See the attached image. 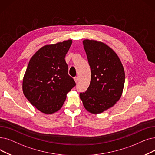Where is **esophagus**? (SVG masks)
<instances>
[{
	"label": "esophagus",
	"instance_id": "obj_1",
	"mask_svg": "<svg viewBox=\"0 0 155 155\" xmlns=\"http://www.w3.org/2000/svg\"><path fill=\"white\" fill-rule=\"evenodd\" d=\"M74 80H75V82L77 84V83H78V78L77 77H75V78H74Z\"/></svg>",
	"mask_w": 155,
	"mask_h": 155
}]
</instances>
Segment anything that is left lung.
<instances>
[{
  "label": "left lung",
  "instance_id": "obj_1",
  "mask_svg": "<svg viewBox=\"0 0 155 155\" xmlns=\"http://www.w3.org/2000/svg\"><path fill=\"white\" fill-rule=\"evenodd\" d=\"M84 48L91 67L90 85L80 97L85 108L101 113L115 104L122 96L125 75L117 54L106 44L84 40Z\"/></svg>",
  "mask_w": 155,
  "mask_h": 155
}]
</instances>
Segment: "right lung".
Returning a JSON list of instances; mask_svg holds the SVG:
<instances>
[{"instance_id":"right-lung-1","label":"right lung","mask_w":155,"mask_h":155,"mask_svg":"<svg viewBox=\"0 0 155 155\" xmlns=\"http://www.w3.org/2000/svg\"><path fill=\"white\" fill-rule=\"evenodd\" d=\"M71 40L40 48L30 59L23 80L25 96L37 109L52 114L61 108L66 94L76 85L64 58Z\"/></svg>"}]
</instances>
